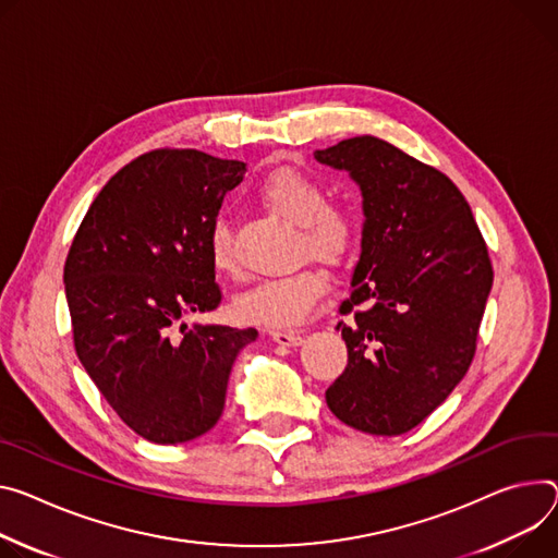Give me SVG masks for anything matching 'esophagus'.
Returning <instances> with one entry per match:
<instances>
[{
	"mask_svg": "<svg viewBox=\"0 0 558 558\" xmlns=\"http://www.w3.org/2000/svg\"><path fill=\"white\" fill-rule=\"evenodd\" d=\"M274 342L282 344V347H298L302 342V336L298 331H271Z\"/></svg>",
	"mask_w": 558,
	"mask_h": 558,
	"instance_id": "obj_1",
	"label": "esophagus"
}]
</instances>
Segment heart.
Listing matches in <instances>:
<instances>
[{"mask_svg":"<svg viewBox=\"0 0 558 558\" xmlns=\"http://www.w3.org/2000/svg\"><path fill=\"white\" fill-rule=\"evenodd\" d=\"M256 197L276 216L300 227L302 246L329 263L347 258L359 240V216L344 202H329L323 182L293 167L269 171ZM209 260L222 276L235 274L231 229L216 220L209 231ZM327 274L300 269L278 278H265L235 298V316L267 329H291L305 323L327 291Z\"/></svg>","mask_w":558,"mask_h":558,"instance_id":"obj_1","label":"heart"}]
</instances>
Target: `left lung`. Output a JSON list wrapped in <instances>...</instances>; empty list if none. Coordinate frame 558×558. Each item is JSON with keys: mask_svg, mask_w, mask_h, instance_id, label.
Masks as SVG:
<instances>
[{"mask_svg": "<svg viewBox=\"0 0 558 558\" xmlns=\"http://www.w3.org/2000/svg\"><path fill=\"white\" fill-rule=\"evenodd\" d=\"M363 193L361 258L338 323L347 367L325 391L344 425L398 436L468 374L494 271L468 199L445 173L374 135L316 150Z\"/></svg>", "mask_w": 558, "mask_h": 558, "instance_id": "1", "label": "left lung"}]
</instances>
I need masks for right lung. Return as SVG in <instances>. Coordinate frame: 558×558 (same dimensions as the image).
Masks as SVG:
<instances>
[{
  "instance_id": "obj_1",
  "label": "right lung",
  "mask_w": 558,
  "mask_h": 558,
  "mask_svg": "<svg viewBox=\"0 0 558 558\" xmlns=\"http://www.w3.org/2000/svg\"><path fill=\"white\" fill-rule=\"evenodd\" d=\"M244 162L158 148L120 169L86 211L64 265L86 374L142 438L175 445L222 416L227 383L256 329L193 325L220 300L209 231Z\"/></svg>"
}]
</instances>
